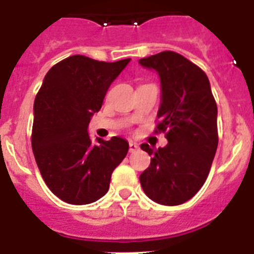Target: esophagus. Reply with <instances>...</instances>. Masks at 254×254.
I'll use <instances>...</instances> for the list:
<instances>
[{"mask_svg":"<svg viewBox=\"0 0 254 254\" xmlns=\"http://www.w3.org/2000/svg\"><path fill=\"white\" fill-rule=\"evenodd\" d=\"M138 150V145L134 143L133 141H129V152H134Z\"/></svg>","mask_w":254,"mask_h":254,"instance_id":"1","label":"esophagus"}]
</instances>
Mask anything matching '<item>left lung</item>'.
I'll list each match as a JSON object with an SVG mask.
<instances>
[{"label": "left lung", "instance_id": "obj_1", "mask_svg": "<svg viewBox=\"0 0 254 254\" xmlns=\"http://www.w3.org/2000/svg\"><path fill=\"white\" fill-rule=\"evenodd\" d=\"M138 62L160 76L155 132L168 140L159 149L141 145L152 156L140 176L141 187L160 205H182L201 190L210 173L219 142L216 102L206 73L179 53L164 51Z\"/></svg>", "mask_w": 254, "mask_h": 254}]
</instances>
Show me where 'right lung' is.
Returning a JSON list of instances; mask_svg holds the SVG:
<instances>
[{"label": "right lung", "mask_w": 254, "mask_h": 254, "mask_svg": "<svg viewBox=\"0 0 254 254\" xmlns=\"http://www.w3.org/2000/svg\"><path fill=\"white\" fill-rule=\"evenodd\" d=\"M129 60L67 57L49 69L35 96L31 147L42 178L64 202L86 205L104 196L128 152V142L117 136L94 145L87 126Z\"/></svg>", "instance_id": "obj_1"}]
</instances>
